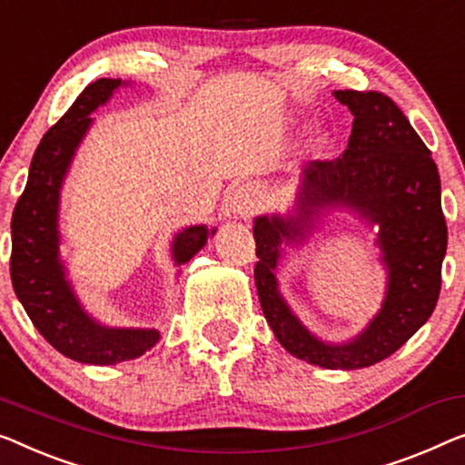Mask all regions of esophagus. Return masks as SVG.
I'll list each match as a JSON object with an SVG mask.
<instances>
[{
	"label": "esophagus",
	"mask_w": 465,
	"mask_h": 465,
	"mask_svg": "<svg viewBox=\"0 0 465 465\" xmlns=\"http://www.w3.org/2000/svg\"><path fill=\"white\" fill-rule=\"evenodd\" d=\"M230 209L238 217H251L256 209V198L251 188H238L230 198Z\"/></svg>",
	"instance_id": "34e87169"
}]
</instances>
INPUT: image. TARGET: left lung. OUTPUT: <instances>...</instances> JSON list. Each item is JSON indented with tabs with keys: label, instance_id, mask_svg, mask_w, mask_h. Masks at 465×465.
Masks as SVG:
<instances>
[{
	"label": "left lung",
	"instance_id": "8db88e82",
	"mask_svg": "<svg viewBox=\"0 0 465 465\" xmlns=\"http://www.w3.org/2000/svg\"><path fill=\"white\" fill-rule=\"evenodd\" d=\"M334 98L352 114L349 145L336 161L309 163L286 214L254 219V282L265 320L290 355L325 370H361L391 357L432 315L447 223L439 169L397 104L384 94L352 89H338ZM334 210L379 227L374 243L387 272L383 307L344 343L313 335L289 309L274 277L285 248L306 243Z\"/></svg>",
	"mask_w": 465,
	"mask_h": 465
}]
</instances>
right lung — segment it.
<instances>
[{"label": "right lung", "mask_w": 465, "mask_h": 465, "mask_svg": "<svg viewBox=\"0 0 465 465\" xmlns=\"http://www.w3.org/2000/svg\"><path fill=\"white\" fill-rule=\"evenodd\" d=\"M121 79H98L44 135L31 161L29 179L12 214V286L39 334L55 351L87 365H116L142 357L158 341L156 328H116L83 307L60 256V196L81 142L92 129L89 114L104 106ZM214 227L190 225L171 242V259L182 267L214 235Z\"/></svg>", "instance_id": "obj_1"}]
</instances>
